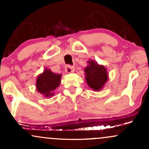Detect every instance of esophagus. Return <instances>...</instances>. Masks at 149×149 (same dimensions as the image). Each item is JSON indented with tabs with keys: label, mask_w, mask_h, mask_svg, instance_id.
<instances>
[{
	"label": "esophagus",
	"mask_w": 149,
	"mask_h": 149,
	"mask_svg": "<svg viewBox=\"0 0 149 149\" xmlns=\"http://www.w3.org/2000/svg\"><path fill=\"white\" fill-rule=\"evenodd\" d=\"M65 71L66 73H71L74 72V66H71V65H67L65 68Z\"/></svg>",
	"instance_id": "1"
}]
</instances>
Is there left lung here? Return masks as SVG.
I'll list each match as a JSON object with an SVG mask.
<instances>
[{"label": "left lung", "mask_w": 149, "mask_h": 149, "mask_svg": "<svg viewBox=\"0 0 149 149\" xmlns=\"http://www.w3.org/2000/svg\"><path fill=\"white\" fill-rule=\"evenodd\" d=\"M88 62V65L84 69L85 80L90 88L95 91H99L103 88L109 78L107 69L94 60H90Z\"/></svg>", "instance_id": "obj_1"}]
</instances>
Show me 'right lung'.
<instances>
[{"label": "right lung", "mask_w": 149, "mask_h": 149, "mask_svg": "<svg viewBox=\"0 0 149 149\" xmlns=\"http://www.w3.org/2000/svg\"><path fill=\"white\" fill-rule=\"evenodd\" d=\"M61 74L52 72L46 69L43 73L38 76L36 80V90L45 97L54 95V91L59 87L61 82Z\"/></svg>", "instance_id": "add662e5"}]
</instances>
